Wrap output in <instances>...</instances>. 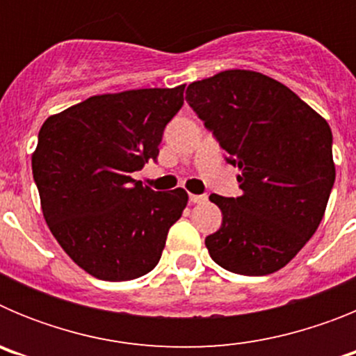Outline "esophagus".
I'll return each instance as SVG.
<instances>
[{"instance_id": "esophagus-1", "label": "esophagus", "mask_w": 356, "mask_h": 356, "mask_svg": "<svg viewBox=\"0 0 356 356\" xmlns=\"http://www.w3.org/2000/svg\"><path fill=\"white\" fill-rule=\"evenodd\" d=\"M188 200L191 203H205L207 196L205 194H188Z\"/></svg>"}]
</instances>
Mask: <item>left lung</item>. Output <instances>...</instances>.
<instances>
[{
    "label": "left lung",
    "instance_id": "1",
    "mask_svg": "<svg viewBox=\"0 0 356 356\" xmlns=\"http://www.w3.org/2000/svg\"><path fill=\"white\" fill-rule=\"evenodd\" d=\"M185 99L241 169V196H210L222 212L205 238L210 257L237 275L276 273L325 216L335 181L328 122L284 83L246 69L193 81Z\"/></svg>",
    "mask_w": 356,
    "mask_h": 356
}]
</instances>
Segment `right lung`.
<instances>
[{"label": "right lung", "instance_id": "1", "mask_svg": "<svg viewBox=\"0 0 356 356\" xmlns=\"http://www.w3.org/2000/svg\"><path fill=\"white\" fill-rule=\"evenodd\" d=\"M185 85L92 96L44 121L31 155L44 219L62 250L94 278L149 273L181 217L184 188L155 193L131 178L156 160Z\"/></svg>", "mask_w": 356, "mask_h": 356}]
</instances>
